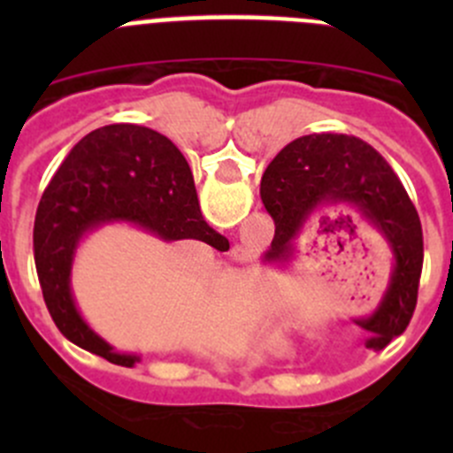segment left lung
Segmentation results:
<instances>
[{
	"mask_svg": "<svg viewBox=\"0 0 453 453\" xmlns=\"http://www.w3.org/2000/svg\"><path fill=\"white\" fill-rule=\"evenodd\" d=\"M260 197L276 221V236L263 263L280 269L296 260L294 243L311 217L326 208L355 210L392 254L381 303L355 322L377 333L366 342L374 350L405 331L417 307L423 267L421 219L399 177L368 142L346 134L294 140L265 171Z\"/></svg>",
	"mask_w": 453,
	"mask_h": 453,
	"instance_id": "left-lung-1",
	"label": "left lung"
}]
</instances>
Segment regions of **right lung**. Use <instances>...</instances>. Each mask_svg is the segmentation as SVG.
<instances>
[{
    "instance_id": "1",
    "label": "right lung",
    "mask_w": 453,
    "mask_h": 453,
    "mask_svg": "<svg viewBox=\"0 0 453 453\" xmlns=\"http://www.w3.org/2000/svg\"><path fill=\"white\" fill-rule=\"evenodd\" d=\"M131 226L159 241L223 239L203 221L188 162L166 135L131 122L100 127L67 153L39 201L35 263L45 307L58 331L81 349L134 368L135 353H118L76 307L72 267L87 234Z\"/></svg>"
}]
</instances>
